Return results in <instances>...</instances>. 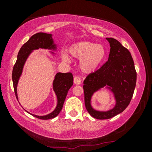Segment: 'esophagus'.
Instances as JSON below:
<instances>
[{
	"instance_id": "esophagus-1",
	"label": "esophagus",
	"mask_w": 152,
	"mask_h": 152,
	"mask_svg": "<svg viewBox=\"0 0 152 152\" xmlns=\"http://www.w3.org/2000/svg\"><path fill=\"white\" fill-rule=\"evenodd\" d=\"M73 81H74V84H76V85L80 84L81 82H81V79L77 76L74 77V80Z\"/></svg>"
}]
</instances>
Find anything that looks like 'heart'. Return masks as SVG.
<instances>
[{"label": "heart", "instance_id": "b5f03b06", "mask_svg": "<svg viewBox=\"0 0 152 152\" xmlns=\"http://www.w3.org/2000/svg\"><path fill=\"white\" fill-rule=\"evenodd\" d=\"M68 53L72 57L81 59L80 67L83 72L91 73L97 69L104 59L106 50L101 44L80 41L70 45ZM61 57L64 61L70 62V58L66 53H64Z\"/></svg>", "mask_w": 152, "mask_h": 152}]
</instances>
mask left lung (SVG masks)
<instances>
[{"label": "left lung", "instance_id": "obj_1", "mask_svg": "<svg viewBox=\"0 0 152 152\" xmlns=\"http://www.w3.org/2000/svg\"><path fill=\"white\" fill-rule=\"evenodd\" d=\"M106 39L111 47L109 59L86 77L83 86L86 109L92 117L98 120L109 119L122 113L129 104L136 84V71L130 52L116 39ZM107 85L114 93L116 104L108 112L95 111L90 105L91 97Z\"/></svg>", "mask_w": 152, "mask_h": 152}]
</instances>
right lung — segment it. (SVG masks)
Returning <instances> with one entry per match:
<instances>
[{"mask_svg":"<svg viewBox=\"0 0 152 152\" xmlns=\"http://www.w3.org/2000/svg\"><path fill=\"white\" fill-rule=\"evenodd\" d=\"M39 48L53 50L56 48L50 34H46V33L43 32L37 33L31 37L30 39L20 48L17 55V59L14 66L12 75L14 90L17 100L18 96L17 92H16V86H17L20 75L22 73L25 62L33 50ZM72 84H73V76L71 72H66V73L58 72L57 73L53 82V89L57 97V107L55 111L48 115L44 116L32 115L41 120H49L57 116L60 111H61L68 90L72 86Z\"/></svg>","mask_w":152,"mask_h":152,"instance_id":"right-lung-1","label":"right lung"}]
</instances>
